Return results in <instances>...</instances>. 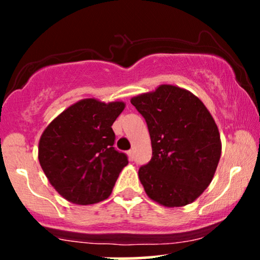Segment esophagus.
Instances as JSON below:
<instances>
[{
    "label": "esophagus",
    "instance_id": "34e87169",
    "mask_svg": "<svg viewBox=\"0 0 260 260\" xmlns=\"http://www.w3.org/2000/svg\"><path fill=\"white\" fill-rule=\"evenodd\" d=\"M127 155H128V157H129V160H133V155H134V151L132 150V149H131V150H128V151H127Z\"/></svg>",
    "mask_w": 260,
    "mask_h": 260
}]
</instances>
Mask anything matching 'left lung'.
<instances>
[{
	"label": "left lung",
	"instance_id": "left-lung-1",
	"mask_svg": "<svg viewBox=\"0 0 260 260\" xmlns=\"http://www.w3.org/2000/svg\"><path fill=\"white\" fill-rule=\"evenodd\" d=\"M145 118L153 156L138 171L151 201L184 207L207 189L221 156V139L213 116L186 89L161 84L131 99Z\"/></svg>",
	"mask_w": 260,
	"mask_h": 260
}]
</instances>
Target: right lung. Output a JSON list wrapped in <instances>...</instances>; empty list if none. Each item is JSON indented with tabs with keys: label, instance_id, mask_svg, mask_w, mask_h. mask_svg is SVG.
Wrapping results in <instances>:
<instances>
[{
	"label": "right lung",
	"instance_id": "obj_1",
	"mask_svg": "<svg viewBox=\"0 0 260 260\" xmlns=\"http://www.w3.org/2000/svg\"><path fill=\"white\" fill-rule=\"evenodd\" d=\"M123 101L94 98L77 101L45 128L39 140V162L51 186L66 201L89 205L110 197L127 166L126 154L113 148L112 123Z\"/></svg>",
	"mask_w": 260,
	"mask_h": 260
}]
</instances>
